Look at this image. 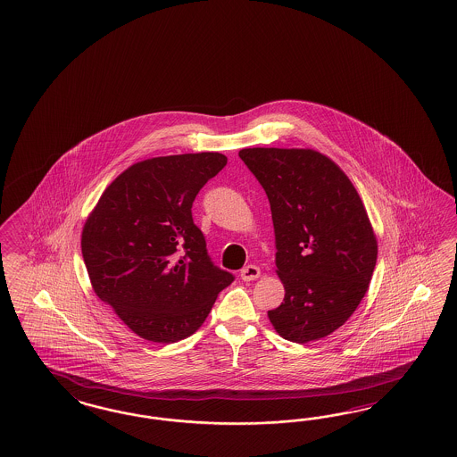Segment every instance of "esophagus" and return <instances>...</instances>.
I'll use <instances>...</instances> for the list:
<instances>
[{
    "mask_svg": "<svg viewBox=\"0 0 457 457\" xmlns=\"http://www.w3.org/2000/svg\"><path fill=\"white\" fill-rule=\"evenodd\" d=\"M240 278L244 280H255L257 278H261V269L257 265H245L242 270H240Z\"/></svg>",
    "mask_w": 457,
    "mask_h": 457,
    "instance_id": "obj_1",
    "label": "esophagus"
}]
</instances>
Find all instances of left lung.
<instances>
[{"label":"left lung","instance_id":"left-lung-1","mask_svg":"<svg viewBox=\"0 0 457 457\" xmlns=\"http://www.w3.org/2000/svg\"><path fill=\"white\" fill-rule=\"evenodd\" d=\"M238 156L262 185L286 289L267 316L295 343L324 338L348 321L369 291L378 244L350 178L310 147H247Z\"/></svg>","mask_w":457,"mask_h":457}]
</instances>
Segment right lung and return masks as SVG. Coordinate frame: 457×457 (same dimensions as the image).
Listing matches in <instances>:
<instances>
[{
  "label": "right lung",
  "instance_id": "obj_1",
  "mask_svg": "<svg viewBox=\"0 0 457 457\" xmlns=\"http://www.w3.org/2000/svg\"><path fill=\"white\" fill-rule=\"evenodd\" d=\"M225 164L220 153L134 162L88 213L80 247L92 289L139 338H188L234 280L210 262L192 219L196 193Z\"/></svg>",
  "mask_w": 457,
  "mask_h": 457
}]
</instances>
